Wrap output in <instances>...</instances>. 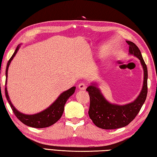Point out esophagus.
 I'll return each instance as SVG.
<instances>
[{
    "instance_id": "esophagus-1",
    "label": "esophagus",
    "mask_w": 157,
    "mask_h": 157,
    "mask_svg": "<svg viewBox=\"0 0 157 157\" xmlns=\"http://www.w3.org/2000/svg\"><path fill=\"white\" fill-rule=\"evenodd\" d=\"M78 88H79V90H85L86 89V85L84 83H81L78 85Z\"/></svg>"
}]
</instances>
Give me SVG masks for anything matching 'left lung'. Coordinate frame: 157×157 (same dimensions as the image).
<instances>
[{
    "instance_id": "8db88e82",
    "label": "left lung",
    "mask_w": 157,
    "mask_h": 157,
    "mask_svg": "<svg viewBox=\"0 0 157 157\" xmlns=\"http://www.w3.org/2000/svg\"><path fill=\"white\" fill-rule=\"evenodd\" d=\"M126 42L129 45V54L138 58L144 70V84L136 99L125 105L112 104L104 97L97 83H92L86 90L90 98L89 117L95 125L105 130H114L128 125L138 114L147 97V66L138 47L130 40Z\"/></svg>"
}]
</instances>
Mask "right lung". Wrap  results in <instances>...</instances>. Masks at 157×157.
Masks as SVG:
<instances>
[{
	"label": "right lung",
	"instance_id": "add662e5",
	"mask_svg": "<svg viewBox=\"0 0 157 157\" xmlns=\"http://www.w3.org/2000/svg\"><path fill=\"white\" fill-rule=\"evenodd\" d=\"M21 45H18L16 48L14 53L13 54L12 57L10 58L9 61L7 63L6 71H5V76H6V82H5V97H6L8 103L12 108V111L14 113L15 116L21 121L24 123L25 125L32 128H47L49 126H51L55 123L59 121L64 111V106L66 102L69 98L72 95L74 92H75L76 87H72L70 89L67 90V91L63 92L59 95V97L56 98V100L50 106H49L48 108L44 109L43 111L39 112V113L34 114H25L22 112L18 111L15 108V107L12 105V102L10 99L9 95H8L7 90V71L8 68L10 65V63L12 61L13 57L17 53L19 48H20Z\"/></svg>",
	"mask_w": 157,
	"mask_h": 157
}]
</instances>
